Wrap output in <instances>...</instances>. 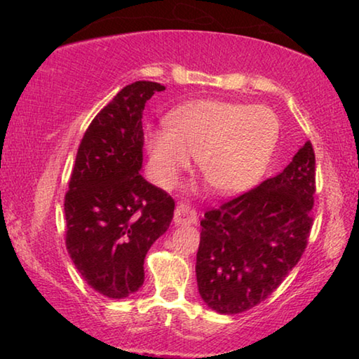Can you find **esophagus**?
I'll return each mask as SVG.
<instances>
[{
    "label": "esophagus",
    "mask_w": 359,
    "mask_h": 359,
    "mask_svg": "<svg viewBox=\"0 0 359 359\" xmlns=\"http://www.w3.org/2000/svg\"><path fill=\"white\" fill-rule=\"evenodd\" d=\"M198 222V214L191 205L179 204L174 212V223L175 224H194Z\"/></svg>",
    "instance_id": "34e87169"
}]
</instances>
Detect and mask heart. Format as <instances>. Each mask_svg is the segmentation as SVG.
I'll return each instance as SVG.
<instances>
[{"mask_svg":"<svg viewBox=\"0 0 359 359\" xmlns=\"http://www.w3.org/2000/svg\"><path fill=\"white\" fill-rule=\"evenodd\" d=\"M168 128L145 131L158 184L171 188L196 156L214 190L241 193L263 177L280 137V118L263 104L199 100L169 112Z\"/></svg>","mask_w":359,"mask_h":359,"instance_id":"heart-1","label":"heart"}]
</instances>
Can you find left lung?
Masks as SVG:
<instances>
[{
	"label": "left lung",
	"mask_w": 359,
	"mask_h": 359,
	"mask_svg": "<svg viewBox=\"0 0 359 359\" xmlns=\"http://www.w3.org/2000/svg\"><path fill=\"white\" fill-rule=\"evenodd\" d=\"M313 194L315 151L307 141L282 172L205 212L196 280L210 309L245 312L280 287L311 238Z\"/></svg>",
	"instance_id": "left-lung-1"
}]
</instances>
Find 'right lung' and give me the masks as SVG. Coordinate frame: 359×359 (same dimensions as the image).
<instances>
[{
    "mask_svg": "<svg viewBox=\"0 0 359 359\" xmlns=\"http://www.w3.org/2000/svg\"><path fill=\"white\" fill-rule=\"evenodd\" d=\"M165 85H126L96 114L81 141L65 194V241L79 274L102 296L142 287L144 258L171 224L175 203L142 168V111Z\"/></svg>",
    "mask_w": 359,
    "mask_h": 359,
    "instance_id": "obj_1",
    "label": "right lung"
}]
</instances>
